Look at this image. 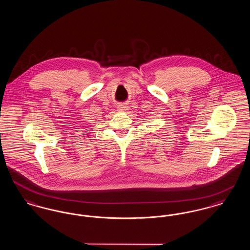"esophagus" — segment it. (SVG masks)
Masks as SVG:
<instances>
[{"label":"esophagus","mask_w":250,"mask_h":250,"mask_svg":"<svg viewBox=\"0 0 250 250\" xmlns=\"http://www.w3.org/2000/svg\"><path fill=\"white\" fill-rule=\"evenodd\" d=\"M127 109H128V107L126 106H120V107H118V111H121V112H125Z\"/></svg>","instance_id":"34e87169"}]
</instances>
